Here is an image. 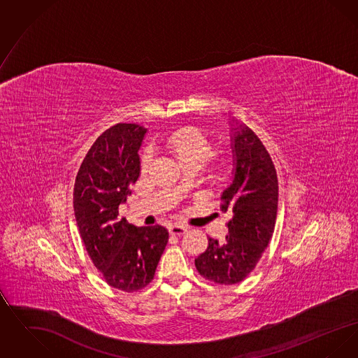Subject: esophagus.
<instances>
[{"mask_svg":"<svg viewBox=\"0 0 358 358\" xmlns=\"http://www.w3.org/2000/svg\"><path fill=\"white\" fill-rule=\"evenodd\" d=\"M169 232H171V235H182V234L187 232V227L174 224V225L169 227Z\"/></svg>","mask_w":358,"mask_h":358,"instance_id":"obj_1","label":"esophagus"}]
</instances>
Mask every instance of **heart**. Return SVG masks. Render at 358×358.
Here are the masks:
<instances>
[{
	"label": "heart",
	"instance_id": "obj_1",
	"mask_svg": "<svg viewBox=\"0 0 358 358\" xmlns=\"http://www.w3.org/2000/svg\"><path fill=\"white\" fill-rule=\"evenodd\" d=\"M166 146L174 154L180 165L185 169H200L212 157V146L209 141L200 131L185 129L174 133L168 138ZM150 161V155L142 158V166L145 168ZM219 166L217 169H220Z\"/></svg>",
	"mask_w": 358,
	"mask_h": 358
}]
</instances>
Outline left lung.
<instances>
[{
	"instance_id": "1",
	"label": "left lung",
	"mask_w": 358,
	"mask_h": 358,
	"mask_svg": "<svg viewBox=\"0 0 358 358\" xmlns=\"http://www.w3.org/2000/svg\"><path fill=\"white\" fill-rule=\"evenodd\" d=\"M232 176L222 190V210L231 216L224 243L208 238L194 259L205 279L220 285L241 282L255 268L273 236L278 208V178L260 139L243 122L228 117Z\"/></svg>"
}]
</instances>
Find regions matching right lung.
Returning a JSON list of instances; mask_svg holds the SVG:
<instances>
[{
	"label": "right lung",
	"mask_w": 358,
	"mask_h": 358,
	"mask_svg": "<svg viewBox=\"0 0 358 358\" xmlns=\"http://www.w3.org/2000/svg\"><path fill=\"white\" fill-rule=\"evenodd\" d=\"M148 133L143 124L118 123L94 142L78 171L73 210L94 266L114 289L136 291L153 280L168 244L162 225L136 227L120 217L141 176L139 149Z\"/></svg>",
	"instance_id": "right-lung-1"
}]
</instances>
